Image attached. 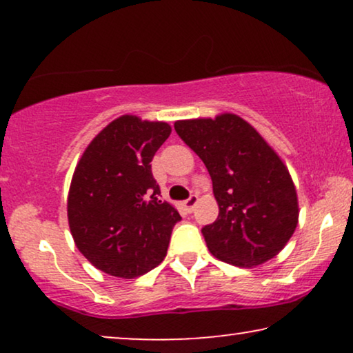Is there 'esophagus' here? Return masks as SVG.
<instances>
[{
  "label": "esophagus",
  "mask_w": 353,
  "mask_h": 353,
  "mask_svg": "<svg viewBox=\"0 0 353 353\" xmlns=\"http://www.w3.org/2000/svg\"><path fill=\"white\" fill-rule=\"evenodd\" d=\"M196 204H197V196H196V194H191V196L188 197V199L185 201V207H186L188 212H191L192 209H194Z\"/></svg>",
  "instance_id": "obj_1"
}]
</instances>
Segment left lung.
Wrapping results in <instances>:
<instances>
[{"label": "left lung", "mask_w": 353, "mask_h": 353, "mask_svg": "<svg viewBox=\"0 0 353 353\" xmlns=\"http://www.w3.org/2000/svg\"><path fill=\"white\" fill-rule=\"evenodd\" d=\"M175 132L212 178L220 212L202 228L210 252L243 268L278 255L299 220L296 188L278 154L234 114L178 120Z\"/></svg>", "instance_id": "obj_1"}]
</instances>
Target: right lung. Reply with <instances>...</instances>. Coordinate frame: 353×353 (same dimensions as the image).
<instances>
[{"label":"right lung","mask_w":353,"mask_h":353,"mask_svg":"<svg viewBox=\"0 0 353 353\" xmlns=\"http://www.w3.org/2000/svg\"><path fill=\"white\" fill-rule=\"evenodd\" d=\"M170 133L165 122L122 115L96 134L77 163L67 199L70 233L101 272L132 279L165 259L181 216L159 197L151 161Z\"/></svg>","instance_id":"right-lung-1"}]
</instances>
